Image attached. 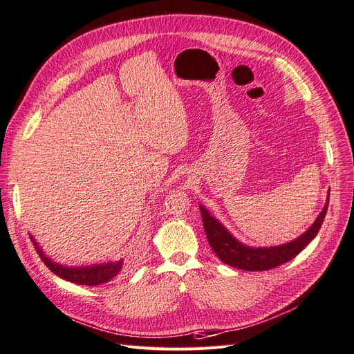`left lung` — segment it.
I'll use <instances>...</instances> for the list:
<instances>
[{
  "label": "left lung",
  "mask_w": 354,
  "mask_h": 354,
  "mask_svg": "<svg viewBox=\"0 0 354 354\" xmlns=\"http://www.w3.org/2000/svg\"><path fill=\"white\" fill-rule=\"evenodd\" d=\"M328 203L330 195L328 198H326L324 210L317 217L315 223H313L302 236L295 239L290 243L274 248H250L242 245L241 242L234 239L214 217H212L204 207H200V210L203 216V225L207 239L210 242L212 250L225 264L246 271H266L276 268L287 263V261L293 259L313 238L317 236L324 223L326 210H328Z\"/></svg>",
  "instance_id": "obj_1"
}]
</instances>
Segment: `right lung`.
Returning a JSON list of instances; mask_svg holds the SVG:
<instances>
[{
	"label": "right lung",
	"instance_id": "add662e5",
	"mask_svg": "<svg viewBox=\"0 0 354 354\" xmlns=\"http://www.w3.org/2000/svg\"><path fill=\"white\" fill-rule=\"evenodd\" d=\"M33 246L36 252L41 257V259L44 261V264L54 272L57 274L58 277L71 281V283H77V284H83V286H99V284H104L111 280H113L118 274L122 271L124 267V261H118V263H109V264H100V266H93V267H83V268H68L59 266L54 261H50L48 257L44 255L41 248L37 246V243L35 242V239L30 236Z\"/></svg>",
	"mask_w": 354,
	"mask_h": 354
}]
</instances>
